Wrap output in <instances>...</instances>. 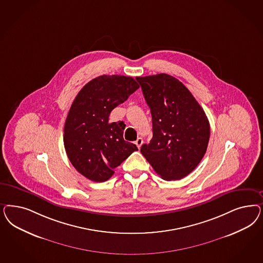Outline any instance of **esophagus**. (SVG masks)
I'll list each match as a JSON object with an SVG mask.
<instances>
[{
  "label": "esophagus",
  "instance_id": "34e87169",
  "mask_svg": "<svg viewBox=\"0 0 263 263\" xmlns=\"http://www.w3.org/2000/svg\"><path fill=\"white\" fill-rule=\"evenodd\" d=\"M135 143H136V146H137L138 148H140V147H141V145L143 143V140H142V138H141V137H138V138L136 139V141H135Z\"/></svg>",
  "mask_w": 263,
  "mask_h": 263
}]
</instances>
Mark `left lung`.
<instances>
[{"instance_id":"left-lung-1","label":"left lung","mask_w":263,"mask_h":263,"mask_svg":"<svg viewBox=\"0 0 263 263\" xmlns=\"http://www.w3.org/2000/svg\"><path fill=\"white\" fill-rule=\"evenodd\" d=\"M136 80L150 107L153 124V138L140 151L161 178H184L207 150L210 137L207 116L177 78L160 73Z\"/></svg>"}]
</instances>
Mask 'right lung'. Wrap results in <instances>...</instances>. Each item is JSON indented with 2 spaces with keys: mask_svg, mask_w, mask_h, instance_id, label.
<instances>
[{
  "mask_svg": "<svg viewBox=\"0 0 263 263\" xmlns=\"http://www.w3.org/2000/svg\"><path fill=\"white\" fill-rule=\"evenodd\" d=\"M139 88L133 77L101 76L77 93L64 127V145L74 168L93 182H104L137 151L124 140L125 123H109L111 111Z\"/></svg>",
  "mask_w": 263,
  "mask_h": 263,
  "instance_id": "obj_1",
  "label": "right lung"
}]
</instances>
